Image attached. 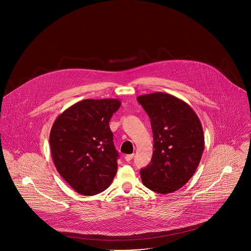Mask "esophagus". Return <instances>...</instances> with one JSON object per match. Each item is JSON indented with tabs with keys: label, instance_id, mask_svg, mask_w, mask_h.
Returning a JSON list of instances; mask_svg holds the SVG:
<instances>
[{
	"label": "esophagus",
	"instance_id": "obj_1",
	"mask_svg": "<svg viewBox=\"0 0 251 251\" xmlns=\"http://www.w3.org/2000/svg\"><path fill=\"white\" fill-rule=\"evenodd\" d=\"M133 157H134V154H130V155H126L125 156V160L127 161V162H130L132 159H133Z\"/></svg>",
	"mask_w": 251,
	"mask_h": 251
}]
</instances>
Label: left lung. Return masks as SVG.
Segmentation results:
<instances>
[{"mask_svg": "<svg viewBox=\"0 0 251 251\" xmlns=\"http://www.w3.org/2000/svg\"><path fill=\"white\" fill-rule=\"evenodd\" d=\"M137 100L151 119L154 138L152 160L140 171L142 182L155 193H174L200 164L204 149L201 123L192 107L174 95L155 92Z\"/></svg>", "mask_w": 251, "mask_h": 251, "instance_id": "left-lung-1", "label": "left lung"}]
</instances>
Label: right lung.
<instances>
[{"mask_svg": "<svg viewBox=\"0 0 251 251\" xmlns=\"http://www.w3.org/2000/svg\"><path fill=\"white\" fill-rule=\"evenodd\" d=\"M118 99H84L68 107L50 134L53 164L76 193L94 196L108 188L117 172L118 152L109 127Z\"/></svg>", "mask_w": 251, "mask_h": 251, "instance_id": "obj_1", "label": "right lung"}]
</instances>
